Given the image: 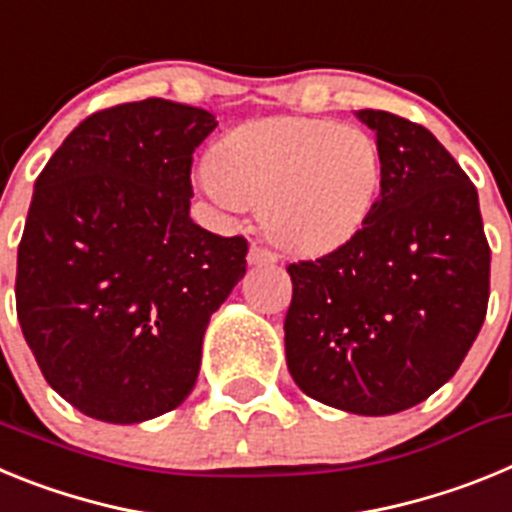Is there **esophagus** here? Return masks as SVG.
I'll use <instances>...</instances> for the list:
<instances>
[{
    "label": "esophagus",
    "instance_id": "esophagus-1",
    "mask_svg": "<svg viewBox=\"0 0 512 512\" xmlns=\"http://www.w3.org/2000/svg\"><path fill=\"white\" fill-rule=\"evenodd\" d=\"M277 261V256L269 251V248L264 246H256V243H251V248H248V264L251 266H264V264H274Z\"/></svg>",
    "mask_w": 512,
    "mask_h": 512
}]
</instances>
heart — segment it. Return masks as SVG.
<instances>
[{
    "instance_id": "1",
    "label": "heart",
    "mask_w": 512,
    "mask_h": 512,
    "mask_svg": "<svg viewBox=\"0 0 512 512\" xmlns=\"http://www.w3.org/2000/svg\"><path fill=\"white\" fill-rule=\"evenodd\" d=\"M377 140L356 125L269 117L230 130L202 166V187L230 210L261 207L279 248L320 256L346 246L382 189Z\"/></svg>"
}]
</instances>
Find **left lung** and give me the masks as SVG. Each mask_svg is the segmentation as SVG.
<instances>
[{"mask_svg": "<svg viewBox=\"0 0 512 512\" xmlns=\"http://www.w3.org/2000/svg\"><path fill=\"white\" fill-rule=\"evenodd\" d=\"M382 192L333 253L289 264L287 369L312 400L356 415L408 410L449 382L485 323L490 246L479 197L433 133L382 110Z\"/></svg>", "mask_w": 512, "mask_h": 512, "instance_id": "obj_1", "label": "left lung"}]
</instances>
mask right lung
Instances as JSON below:
<instances>
[{"label":"right lung","mask_w":512,"mask_h":512,"mask_svg":"<svg viewBox=\"0 0 512 512\" xmlns=\"http://www.w3.org/2000/svg\"><path fill=\"white\" fill-rule=\"evenodd\" d=\"M212 112H94L35 179L17 248V318L45 382L104 423H143L192 392L212 312L246 274V238L189 217Z\"/></svg>","instance_id":"obj_1"}]
</instances>
